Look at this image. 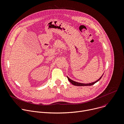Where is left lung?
<instances>
[{
	"mask_svg": "<svg viewBox=\"0 0 124 124\" xmlns=\"http://www.w3.org/2000/svg\"><path fill=\"white\" fill-rule=\"evenodd\" d=\"M103 74L102 75V76H101L99 79H98L97 81H95V82H92V83H87V84L79 83V82H75V81H73V80L70 79L68 76H67V78H68L69 81L70 82V83H71L72 84H73V85L78 86H92V85H94V84H95L96 83H97V82L98 81H99V80L101 79L103 75Z\"/></svg>",
	"mask_w": 124,
	"mask_h": 124,
	"instance_id": "left-lung-1",
	"label": "left lung"
}]
</instances>
